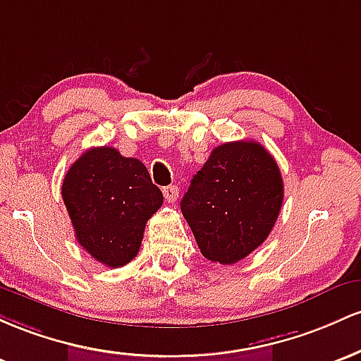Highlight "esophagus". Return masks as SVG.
Listing matches in <instances>:
<instances>
[{
  "mask_svg": "<svg viewBox=\"0 0 361 361\" xmlns=\"http://www.w3.org/2000/svg\"><path fill=\"white\" fill-rule=\"evenodd\" d=\"M164 197L167 202H176L179 197V189L176 185H167V188H164Z\"/></svg>",
  "mask_w": 361,
  "mask_h": 361,
  "instance_id": "34e87169",
  "label": "esophagus"
}]
</instances>
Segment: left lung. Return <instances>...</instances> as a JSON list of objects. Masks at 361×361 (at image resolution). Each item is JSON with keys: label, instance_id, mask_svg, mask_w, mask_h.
<instances>
[{"label": "left lung", "instance_id": "obj_1", "mask_svg": "<svg viewBox=\"0 0 361 361\" xmlns=\"http://www.w3.org/2000/svg\"><path fill=\"white\" fill-rule=\"evenodd\" d=\"M283 204L276 160L256 141L216 147L180 201L206 259L235 264L268 238Z\"/></svg>", "mask_w": 361, "mask_h": 361}]
</instances>
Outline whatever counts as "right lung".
Instances as JSON below:
<instances>
[{
    "label": "right lung",
    "instance_id": "right-lung-1",
    "mask_svg": "<svg viewBox=\"0 0 361 361\" xmlns=\"http://www.w3.org/2000/svg\"><path fill=\"white\" fill-rule=\"evenodd\" d=\"M61 196L78 244L109 268L136 257L147 221L164 202L147 167L111 147L87 149L64 176Z\"/></svg>",
    "mask_w": 361,
    "mask_h": 361
}]
</instances>
